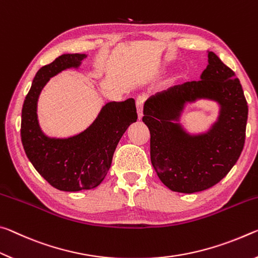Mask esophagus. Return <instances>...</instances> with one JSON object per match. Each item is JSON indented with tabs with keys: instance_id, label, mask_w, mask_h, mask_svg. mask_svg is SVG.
<instances>
[{
	"instance_id": "1",
	"label": "esophagus",
	"mask_w": 258,
	"mask_h": 258,
	"mask_svg": "<svg viewBox=\"0 0 258 258\" xmlns=\"http://www.w3.org/2000/svg\"><path fill=\"white\" fill-rule=\"evenodd\" d=\"M144 103H145V97L138 96L136 98V106H137V113H138L139 119H142L143 116V106H144Z\"/></svg>"
}]
</instances>
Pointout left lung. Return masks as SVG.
I'll use <instances>...</instances> for the list:
<instances>
[{"mask_svg": "<svg viewBox=\"0 0 258 258\" xmlns=\"http://www.w3.org/2000/svg\"><path fill=\"white\" fill-rule=\"evenodd\" d=\"M210 99L221 106L208 133L189 135L177 120L186 101ZM248 105L239 79L213 51L199 81L177 84L152 96L143 121L151 134V162L171 191L200 192L229 174L246 139Z\"/></svg>", "mask_w": 258, "mask_h": 258, "instance_id": "left-lung-1", "label": "left lung"}]
</instances>
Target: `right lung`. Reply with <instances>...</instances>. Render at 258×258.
Here are the masks:
<instances>
[{"mask_svg": "<svg viewBox=\"0 0 258 258\" xmlns=\"http://www.w3.org/2000/svg\"><path fill=\"white\" fill-rule=\"evenodd\" d=\"M86 57L82 53H65L41 67L22 111L20 136L25 153L51 186L66 192L98 186L107 175L122 135L137 120L135 100L129 98L107 103L89 128L73 137L50 138L42 133L36 114L42 89L50 78L72 67L78 69Z\"/></svg>", "mask_w": 258, "mask_h": 258, "instance_id": "obj_1", "label": "right lung"}]
</instances>
